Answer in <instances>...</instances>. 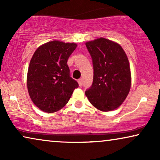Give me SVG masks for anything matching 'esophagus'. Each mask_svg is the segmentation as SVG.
I'll use <instances>...</instances> for the list:
<instances>
[{"label":"esophagus","instance_id":"obj_1","mask_svg":"<svg viewBox=\"0 0 160 160\" xmlns=\"http://www.w3.org/2000/svg\"><path fill=\"white\" fill-rule=\"evenodd\" d=\"M78 84H79V86L82 87V84H83V79H82V78H79V79L78 80Z\"/></svg>","mask_w":160,"mask_h":160}]
</instances>
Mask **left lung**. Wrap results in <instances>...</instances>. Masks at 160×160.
I'll return each instance as SVG.
<instances>
[{
    "mask_svg": "<svg viewBox=\"0 0 160 160\" xmlns=\"http://www.w3.org/2000/svg\"><path fill=\"white\" fill-rule=\"evenodd\" d=\"M86 47L92 60L94 76L85 95L99 110H114L121 106L130 89L128 57L121 46L104 38L87 42Z\"/></svg>",
    "mask_w": 160,
    "mask_h": 160,
    "instance_id": "1",
    "label": "left lung"
}]
</instances>
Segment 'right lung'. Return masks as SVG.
<instances>
[{
	"mask_svg": "<svg viewBox=\"0 0 160 160\" xmlns=\"http://www.w3.org/2000/svg\"><path fill=\"white\" fill-rule=\"evenodd\" d=\"M76 47L74 43L53 41L39 47L32 55L28 71V89L32 101L41 111L60 110L78 87L67 65Z\"/></svg>",
	"mask_w": 160,
	"mask_h": 160,
	"instance_id": "1",
	"label": "right lung"
}]
</instances>
